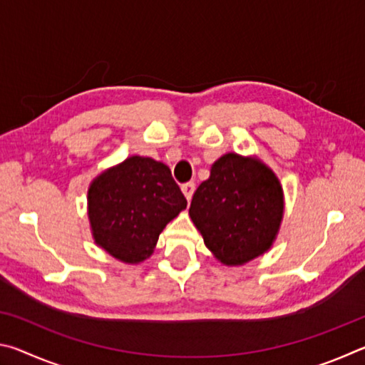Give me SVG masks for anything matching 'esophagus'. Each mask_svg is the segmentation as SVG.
I'll return each instance as SVG.
<instances>
[{
    "instance_id": "1",
    "label": "esophagus",
    "mask_w": 365,
    "mask_h": 365,
    "mask_svg": "<svg viewBox=\"0 0 365 365\" xmlns=\"http://www.w3.org/2000/svg\"><path fill=\"white\" fill-rule=\"evenodd\" d=\"M182 193L187 197V201L191 200V196L195 193V183L193 182H188V183H183L182 185Z\"/></svg>"
}]
</instances>
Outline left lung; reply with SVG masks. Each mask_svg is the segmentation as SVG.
Segmentation results:
<instances>
[{
	"mask_svg": "<svg viewBox=\"0 0 365 365\" xmlns=\"http://www.w3.org/2000/svg\"><path fill=\"white\" fill-rule=\"evenodd\" d=\"M285 196L267 164L227 153L196 188L190 217L206 248L224 265H243L267 252L279 235Z\"/></svg>",
	"mask_w": 365,
	"mask_h": 365,
	"instance_id": "obj_1",
	"label": "left lung"
}]
</instances>
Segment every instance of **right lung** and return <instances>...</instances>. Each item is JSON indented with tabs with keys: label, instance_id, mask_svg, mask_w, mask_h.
<instances>
[{
	"label": "right lung",
	"instance_id": "1",
	"mask_svg": "<svg viewBox=\"0 0 365 365\" xmlns=\"http://www.w3.org/2000/svg\"><path fill=\"white\" fill-rule=\"evenodd\" d=\"M86 201L95 243L123 264L146 261L160 232L187 207L168 165L145 156L103 170Z\"/></svg>",
	"mask_w": 365,
	"mask_h": 365
}]
</instances>
